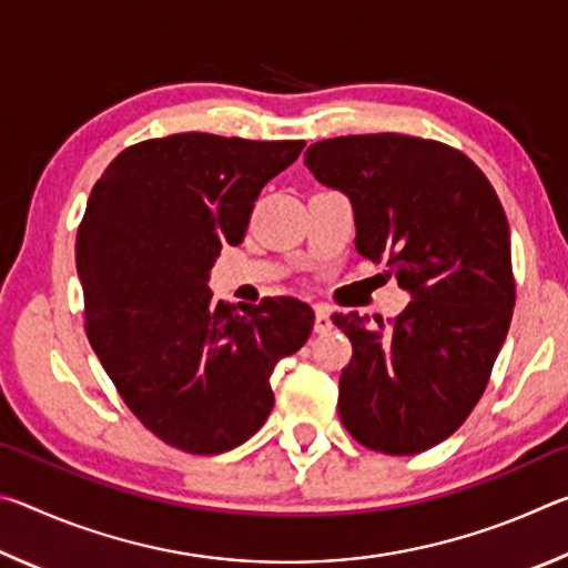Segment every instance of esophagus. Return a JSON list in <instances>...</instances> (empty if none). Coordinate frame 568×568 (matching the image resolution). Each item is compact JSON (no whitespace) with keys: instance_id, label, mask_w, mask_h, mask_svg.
Segmentation results:
<instances>
[{"instance_id":"esophagus-1","label":"esophagus","mask_w":568,"mask_h":568,"mask_svg":"<svg viewBox=\"0 0 568 568\" xmlns=\"http://www.w3.org/2000/svg\"><path fill=\"white\" fill-rule=\"evenodd\" d=\"M331 311L325 305H315V333H328L331 331Z\"/></svg>"}]
</instances>
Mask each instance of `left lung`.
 Wrapping results in <instances>:
<instances>
[{
	"mask_svg": "<svg viewBox=\"0 0 568 568\" xmlns=\"http://www.w3.org/2000/svg\"><path fill=\"white\" fill-rule=\"evenodd\" d=\"M305 168L351 200L355 250L410 295L396 321L335 315L353 343L338 413L358 444L420 454L456 434L511 323V233L491 182L464 152L408 134H348Z\"/></svg>",
	"mask_w": 568,
	"mask_h": 568,
	"instance_id": "8db88e82",
	"label": "left lung"
}]
</instances>
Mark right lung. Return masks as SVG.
Segmentation results:
<instances>
[{"label":"right lung","mask_w":568,"mask_h":568,"mask_svg":"<svg viewBox=\"0 0 568 568\" xmlns=\"http://www.w3.org/2000/svg\"><path fill=\"white\" fill-rule=\"evenodd\" d=\"M303 148L170 134L120 152L92 187L77 233L88 338L142 426L187 454L257 434L277 361L313 331L295 297L240 313L207 287L220 250L243 243L261 190Z\"/></svg>","instance_id":"obj_1"}]
</instances>
